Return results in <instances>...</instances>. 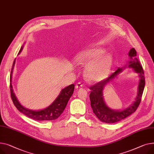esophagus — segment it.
<instances>
[{
	"label": "esophagus",
	"mask_w": 154,
	"mask_h": 154,
	"mask_svg": "<svg viewBox=\"0 0 154 154\" xmlns=\"http://www.w3.org/2000/svg\"><path fill=\"white\" fill-rule=\"evenodd\" d=\"M82 87H83V85L80 82H79V83H77V84H76L75 88V89H79V88H82Z\"/></svg>",
	"instance_id": "esophagus-1"
}]
</instances>
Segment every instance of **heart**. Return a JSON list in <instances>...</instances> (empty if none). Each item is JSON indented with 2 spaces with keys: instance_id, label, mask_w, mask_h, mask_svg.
I'll list each match as a JSON object with an SVG mask.
<instances>
[{
  "instance_id": "1",
  "label": "heart",
  "mask_w": 154,
  "mask_h": 154,
  "mask_svg": "<svg viewBox=\"0 0 154 154\" xmlns=\"http://www.w3.org/2000/svg\"><path fill=\"white\" fill-rule=\"evenodd\" d=\"M105 50L93 48L80 53L74 59V63L79 66H85L86 78L92 82L105 79L108 75L112 63L111 54H103Z\"/></svg>"
}]
</instances>
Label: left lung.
Returning <instances> with one entry per match:
<instances>
[{"label": "left lung", "mask_w": 154, "mask_h": 154, "mask_svg": "<svg viewBox=\"0 0 154 154\" xmlns=\"http://www.w3.org/2000/svg\"><path fill=\"white\" fill-rule=\"evenodd\" d=\"M136 51L134 48L131 49L128 54L129 60L127 65L123 67H119L115 72L112 73L108 78L90 87V90H91L90 94L91 107L94 114L101 122L106 123H115L119 122L134 112L138 108L145 87V78L144 70L139 60L136 57ZM126 66L133 68V71L139 74L140 82L137 96L135 101L127 109L121 110H112L106 105L104 101L103 88L105 85L113 80Z\"/></svg>", "instance_id": "left-lung-1"}]
</instances>
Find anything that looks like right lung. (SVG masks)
<instances>
[{"label":"right lung","instance_id":"1","mask_svg":"<svg viewBox=\"0 0 154 154\" xmlns=\"http://www.w3.org/2000/svg\"><path fill=\"white\" fill-rule=\"evenodd\" d=\"M23 47V46H22L21 49H20L18 54L22 52ZM15 63V60L13 63L11 74H10V88L13 103L18 110L22 112L23 115L27 117L37 121H53L57 119L60 115L63 113V112L64 111L68 103V101L74 93V85L71 84L62 89L60 94L55 99V100L46 108L40 110H32L28 109L20 104L14 92V89L12 85V77Z\"/></svg>","mask_w":154,"mask_h":154}]
</instances>
